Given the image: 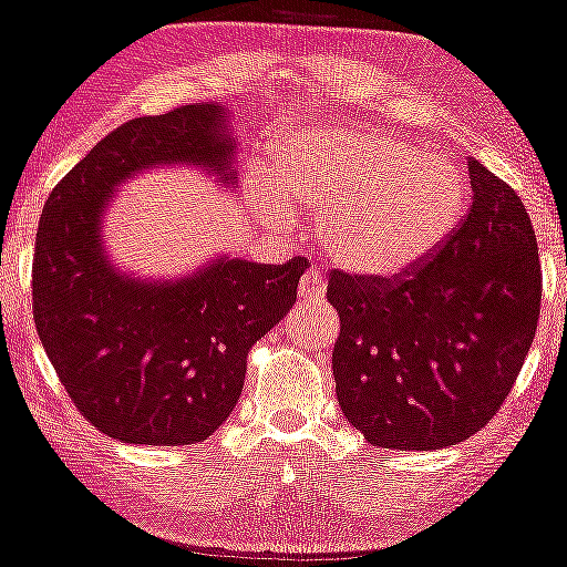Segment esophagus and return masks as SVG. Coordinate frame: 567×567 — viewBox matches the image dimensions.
Returning a JSON list of instances; mask_svg holds the SVG:
<instances>
[{"label": "esophagus", "mask_w": 567, "mask_h": 567, "mask_svg": "<svg viewBox=\"0 0 567 567\" xmlns=\"http://www.w3.org/2000/svg\"><path fill=\"white\" fill-rule=\"evenodd\" d=\"M327 290V282L324 277L319 275L317 269H306L301 282H298V298H301L303 303H311V301H319V298L324 296Z\"/></svg>", "instance_id": "obj_1"}]
</instances>
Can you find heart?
Returning <instances> with one entry per match:
<instances>
[{
  "label": "heart",
  "instance_id": "b5f03b06",
  "mask_svg": "<svg viewBox=\"0 0 567 567\" xmlns=\"http://www.w3.org/2000/svg\"><path fill=\"white\" fill-rule=\"evenodd\" d=\"M467 195L465 174L446 155L374 128L327 126L277 142L254 206L271 227L288 221L290 206L319 210L317 240L336 269L391 279L454 235Z\"/></svg>",
  "mask_w": 567,
  "mask_h": 567
}]
</instances>
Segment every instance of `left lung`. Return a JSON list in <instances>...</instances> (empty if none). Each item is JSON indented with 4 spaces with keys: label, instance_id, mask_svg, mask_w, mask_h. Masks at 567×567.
<instances>
[{
    "label": "left lung",
    "instance_id": "1",
    "mask_svg": "<svg viewBox=\"0 0 567 567\" xmlns=\"http://www.w3.org/2000/svg\"><path fill=\"white\" fill-rule=\"evenodd\" d=\"M467 172L465 221L412 275H330L338 404L372 446L431 452L478 433L534 343L542 264L530 218L483 163Z\"/></svg>",
    "mask_w": 567,
    "mask_h": 567
}]
</instances>
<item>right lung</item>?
I'll return each instance as SVG.
<instances>
[{"label":"right lung","mask_w":567,"mask_h":567,"mask_svg":"<svg viewBox=\"0 0 567 567\" xmlns=\"http://www.w3.org/2000/svg\"><path fill=\"white\" fill-rule=\"evenodd\" d=\"M161 166L197 168L231 187L227 107L197 102L128 121L63 176L37 231L33 322L60 383L97 431L187 446L231 414L250 346L292 309L309 261L218 256L176 279L126 275L105 248L107 206L121 184Z\"/></svg>","instance_id":"1"}]
</instances>
